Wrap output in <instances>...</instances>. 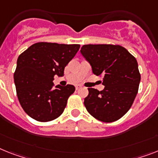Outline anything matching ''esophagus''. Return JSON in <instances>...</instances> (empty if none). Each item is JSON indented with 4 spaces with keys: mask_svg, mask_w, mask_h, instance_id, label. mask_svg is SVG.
Segmentation results:
<instances>
[{
    "mask_svg": "<svg viewBox=\"0 0 158 158\" xmlns=\"http://www.w3.org/2000/svg\"><path fill=\"white\" fill-rule=\"evenodd\" d=\"M79 88H81V86H80V85H77V86H75V89H76V90L79 89Z\"/></svg>",
    "mask_w": 158,
    "mask_h": 158,
    "instance_id": "34e87169",
    "label": "esophagus"
}]
</instances>
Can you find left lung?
I'll return each mask as SVG.
<instances>
[{"instance_id": "8db88e82", "label": "left lung", "mask_w": 158, "mask_h": 158, "mask_svg": "<svg viewBox=\"0 0 158 158\" xmlns=\"http://www.w3.org/2000/svg\"><path fill=\"white\" fill-rule=\"evenodd\" d=\"M80 52L92 72L104 77V90L88 88L84 99L87 112L106 123L119 120L130 109L138 92L140 74L136 59L119 45H84Z\"/></svg>"}]
</instances>
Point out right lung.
Returning <instances> with one entry per match:
<instances>
[{
  "label": "right lung",
  "mask_w": 158,
  "mask_h": 158,
  "mask_svg": "<svg viewBox=\"0 0 158 158\" xmlns=\"http://www.w3.org/2000/svg\"><path fill=\"white\" fill-rule=\"evenodd\" d=\"M80 45L37 42L20 54L14 75L19 103L28 116L48 122L61 116L75 87H54V76H63L64 68Z\"/></svg>",
  "instance_id": "1"
}]
</instances>
